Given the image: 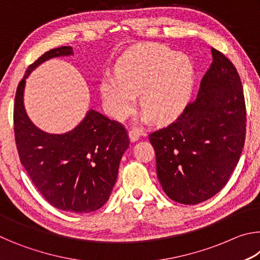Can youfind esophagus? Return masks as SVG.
Masks as SVG:
<instances>
[{
	"label": "esophagus",
	"instance_id": "obj_1",
	"mask_svg": "<svg viewBox=\"0 0 260 260\" xmlns=\"http://www.w3.org/2000/svg\"><path fill=\"white\" fill-rule=\"evenodd\" d=\"M128 135H129V140L132 141V142H135V141H138V140L140 139V136L142 135V133H141V132L138 131V129L132 128V129L129 131Z\"/></svg>",
	"mask_w": 260,
	"mask_h": 260
}]
</instances>
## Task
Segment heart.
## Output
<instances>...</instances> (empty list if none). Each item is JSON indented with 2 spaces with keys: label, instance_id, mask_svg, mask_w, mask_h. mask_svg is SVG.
Wrapping results in <instances>:
<instances>
[{
  "label": "heart",
  "instance_id": "b5f03b06",
  "mask_svg": "<svg viewBox=\"0 0 260 260\" xmlns=\"http://www.w3.org/2000/svg\"><path fill=\"white\" fill-rule=\"evenodd\" d=\"M116 77H105L101 91L108 111L118 120L134 110L136 94L146 113L157 121L172 119L190 99L193 80L191 61L170 48L147 43L126 51L116 63Z\"/></svg>",
  "mask_w": 260,
  "mask_h": 260
}]
</instances>
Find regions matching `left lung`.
I'll return each instance as SVG.
<instances>
[{
    "mask_svg": "<svg viewBox=\"0 0 260 260\" xmlns=\"http://www.w3.org/2000/svg\"><path fill=\"white\" fill-rule=\"evenodd\" d=\"M212 64L196 100L149 140L155 149L157 177L171 200L195 205L226 186L245 141L243 87L232 61L211 49Z\"/></svg>",
    "mask_w": 260,
    "mask_h": 260,
    "instance_id": "obj_1",
    "label": "left lung"
}]
</instances>
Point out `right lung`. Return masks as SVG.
I'll list each match as a JSON object with an SVG mask.
<instances>
[{
  "instance_id": "1",
  "label": "right lung",
  "mask_w": 260,
  "mask_h": 260,
  "mask_svg": "<svg viewBox=\"0 0 260 260\" xmlns=\"http://www.w3.org/2000/svg\"><path fill=\"white\" fill-rule=\"evenodd\" d=\"M72 55V47L55 48L29 65L16 91L15 139L21 165L48 203L67 212L88 213L107 203L117 181L120 159L129 147L125 127L89 110L74 129L50 134L30 121L24 107L29 73L48 59Z\"/></svg>"
}]
</instances>
